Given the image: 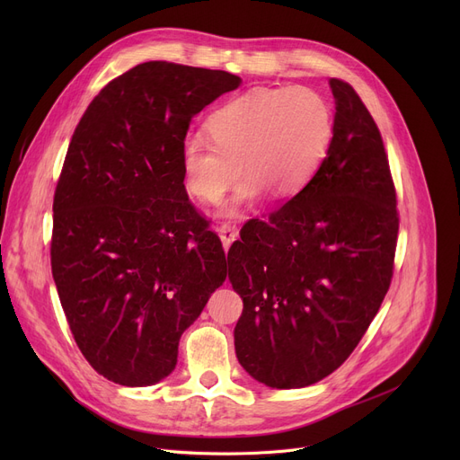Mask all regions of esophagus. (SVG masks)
Wrapping results in <instances>:
<instances>
[{
    "label": "esophagus",
    "instance_id": "1",
    "mask_svg": "<svg viewBox=\"0 0 460 460\" xmlns=\"http://www.w3.org/2000/svg\"><path fill=\"white\" fill-rule=\"evenodd\" d=\"M216 231H217V234H220V240H222V244H224V250L227 252V250L231 248V244H233L234 240H236V236H238V231H236L234 227L227 226V224H222V226L217 227Z\"/></svg>",
    "mask_w": 460,
    "mask_h": 460
}]
</instances>
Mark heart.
<instances>
[{
  "mask_svg": "<svg viewBox=\"0 0 460 460\" xmlns=\"http://www.w3.org/2000/svg\"><path fill=\"white\" fill-rule=\"evenodd\" d=\"M208 137L190 136L181 147L184 182L193 198L220 203L238 182L224 216H240L264 191L291 199L317 175L333 136V115L307 87H255L207 119Z\"/></svg>",
  "mask_w": 460,
  "mask_h": 460,
  "instance_id": "obj_1",
  "label": "heart"
}]
</instances>
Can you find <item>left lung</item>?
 <instances>
[{
  "label": "left lung",
  "mask_w": 460,
  "mask_h": 460,
  "mask_svg": "<svg viewBox=\"0 0 460 460\" xmlns=\"http://www.w3.org/2000/svg\"><path fill=\"white\" fill-rule=\"evenodd\" d=\"M333 136L317 175L227 253L244 302L240 366L276 390L305 388L352 354L388 293L397 199L375 120L356 91L330 80Z\"/></svg>",
  "instance_id": "1"
}]
</instances>
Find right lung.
Masks as SVG:
<instances>
[{
  "label": "right lung",
  "mask_w": 460,
  "mask_h": 460,
  "mask_svg": "<svg viewBox=\"0 0 460 460\" xmlns=\"http://www.w3.org/2000/svg\"><path fill=\"white\" fill-rule=\"evenodd\" d=\"M243 80L149 61L110 82L70 139L54 196L52 274L91 367L143 388L177 366L179 341L227 278L220 238L184 188L193 115Z\"/></svg>",
  "instance_id": "obj_1"
}]
</instances>
